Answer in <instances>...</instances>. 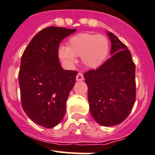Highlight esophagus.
I'll return each mask as SVG.
<instances>
[{
	"label": "esophagus",
	"mask_w": 155,
	"mask_h": 155,
	"mask_svg": "<svg viewBox=\"0 0 155 155\" xmlns=\"http://www.w3.org/2000/svg\"><path fill=\"white\" fill-rule=\"evenodd\" d=\"M76 81H82L84 79L83 75L81 73H78V74L76 75Z\"/></svg>",
	"instance_id": "esophagus-1"
}]
</instances>
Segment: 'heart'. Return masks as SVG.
I'll use <instances>...</instances> for the list:
<instances>
[{"mask_svg":"<svg viewBox=\"0 0 155 155\" xmlns=\"http://www.w3.org/2000/svg\"><path fill=\"white\" fill-rule=\"evenodd\" d=\"M109 51V43L105 36L80 33L69 39L68 46H60L58 55L68 66H72L76 63V57H81L86 68L95 69L104 64Z\"/></svg>","mask_w":155,"mask_h":155,"instance_id":"heart-1","label":"heart"}]
</instances>
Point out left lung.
<instances>
[{
    "mask_svg": "<svg viewBox=\"0 0 155 155\" xmlns=\"http://www.w3.org/2000/svg\"><path fill=\"white\" fill-rule=\"evenodd\" d=\"M107 34L112 57L84 77L92 117L101 125L110 127L122 122L135 103V64L125 45L112 33Z\"/></svg>",
    "mask_w": 155,
    "mask_h": 155,
    "instance_id": "left-lung-1",
    "label": "left lung"
}]
</instances>
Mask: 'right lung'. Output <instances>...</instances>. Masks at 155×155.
Masks as SVG:
<instances>
[{"label":"right lung","mask_w":155,"mask_h":155,"mask_svg":"<svg viewBox=\"0 0 155 155\" xmlns=\"http://www.w3.org/2000/svg\"><path fill=\"white\" fill-rule=\"evenodd\" d=\"M76 29L48 27L37 33L24 51L18 73L21 106L38 125L54 127L63 119L77 72L64 70L58 50Z\"/></svg>","instance_id":"right-lung-1"}]
</instances>
